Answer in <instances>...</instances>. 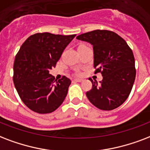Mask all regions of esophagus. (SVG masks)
I'll return each instance as SVG.
<instances>
[{"mask_svg": "<svg viewBox=\"0 0 150 150\" xmlns=\"http://www.w3.org/2000/svg\"><path fill=\"white\" fill-rule=\"evenodd\" d=\"M74 81H76V82H83V79H81V78H76V79H74Z\"/></svg>", "mask_w": 150, "mask_h": 150, "instance_id": "esophagus-1", "label": "esophagus"}]
</instances>
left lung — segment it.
Segmentation results:
<instances>
[{"label": "left lung", "instance_id": "8db88e82", "mask_svg": "<svg viewBox=\"0 0 150 150\" xmlns=\"http://www.w3.org/2000/svg\"><path fill=\"white\" fill-rule=\"evenodd\" d=\"M76 39L93 45L95 74L103 75L100 83L90 80L92 87L86 92L88 98L99 110L119 107L128 98L135 80L132 50L121 37L106 30L82 33Z\"/></svg>", "mask_w": 150, "mask_h": 150}]
</instances>
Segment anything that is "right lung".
<instances>
[{
	"mask_svg": "<svg viewBox=\"0 0 150 150\" xmlns=\"http://www.w3.org/2000/svg\"><path fill=\"white\" fill-rule=\"evenodd\" d=\"M75 36L35 33L25 40L16 54L14 84L23 103L33 112H54L63 103L71 81L65 76L55 80L49 69L55 67Z\"/></svg>",
	"mask_w": 150,
	"mask_h": 150,
	"instance_id": "1",
	"label": "right lung"
}]
</instances>
